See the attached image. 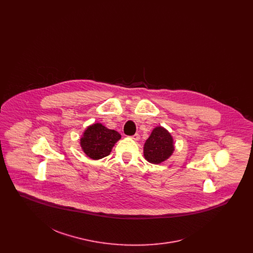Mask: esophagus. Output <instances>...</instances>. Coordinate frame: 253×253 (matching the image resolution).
I'll list each match as a JSON object with an SVG mask.
<instances>
[{"instance_id":"esophagus-1","label":"esophagus","mask_w":253,"mask_h":253,"mask_svg":"<svg viewBox=\"0 0 253 253\" xmlns=\"http://www.w3.org/2000/svg\"><path fill=\"white\" fill-rule=\"evenodd\" d=\"M139 137H140V135L138 134V133H134L133 135H132V139H133V140H138L139 139Z\"/></svg>"}]
</instances>
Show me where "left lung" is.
Wrapping results in <instances>:
<instances>
[{
    "label": "left lung",
    "mask_w": 253,
    "mask_h": 253,
    "mask_svg": "<svg viewBox=\"0 0 253 253\" xmlns=\"http://www.w3.org/2000/svg\"><path fill=\"white\" fill-rule=\"evenodd\" d=\"M174 151L170 133L163 127H156L144 144V157L147 161L159 164L171 156Z\"/></svg>",
    "instance_id": "1"
}]
</instances>
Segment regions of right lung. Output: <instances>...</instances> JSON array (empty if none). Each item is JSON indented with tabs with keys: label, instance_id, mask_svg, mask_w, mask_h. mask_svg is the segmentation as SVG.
Instances as JSON below:
<instances>
[{
	"label": "right lung",
	"instance_id": "add662e5",
	"mask_svg": "<svg viewBox=\"0 0 253 253\" xmlns=\"http://www.w3.org/2000/svg\"><path fill=\"white\" fill-rule=\"evenodd\" d=\"M121 137L117 131L110 130L101 123H95L85 130L81 138V146L88 157L96 160L109 156Z\"/></svg>",
	"mask_w": 253,
	"mask_h": 253
}]
</instances>
